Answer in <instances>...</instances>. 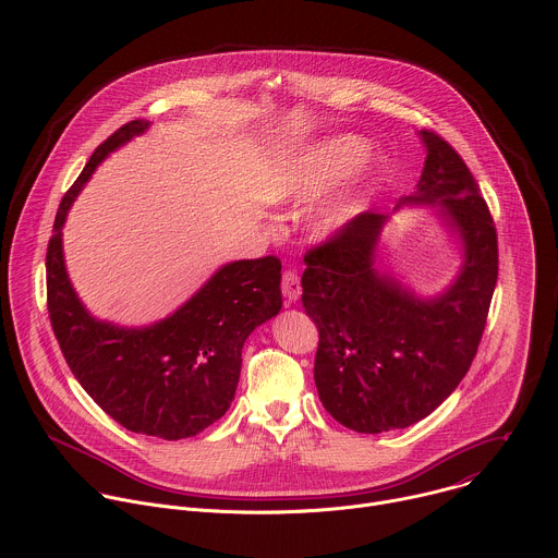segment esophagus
I'll return each instance as SVG.
<instances>
[{"instance_id":"obj_1","label":"esophagus","mask_w":558,"mask_h":558,"mask_svg":"<svg viewBox=\"0 0 558 558\" xmlns=\"http://www.w3.org/2000/svg\"><path fill=\"white\" fill-rule=\"evenodd\" d=\"M282 295L287 298L289 304L298 302L302 295V284H300V276L295 271H284L282 274Z\"/></svg>"}]
</instances>
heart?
Returning <instances> with one entry per match:
<instances>
[{"label":"heart","instance_id":"b5f03b06","mask_svg":"<svg viewBox=\"0 0 558 558\" xmlns=\"http://www.w3.org/2000/svg\"><path fill=\"white\" fill-rule=\"evenodd\" d=\"M371 154V143L360 134H338L302 145L276 163L265 198L271 205H306L325 194ZM366 177H355L325 198L308 218V231L320 243H336L368 209L371 192Z\"/></svg>","mask_w":558,"mask_h":558}]
</instances>
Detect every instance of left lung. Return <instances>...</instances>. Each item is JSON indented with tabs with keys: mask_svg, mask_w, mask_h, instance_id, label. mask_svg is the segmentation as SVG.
<instances>
[{
	"mask_svg": "<svg viewBox=\"0 0 558 558\" xmlns=\"http://www.w3.org/2000/svg\"><path fill=\"white\" fill-rule=\"evenodd\" d=\"M417 190L397 207L433 206L460 243L462 265L435 296L380 267L391 214L364 211L336 243L304 258L302 304L320 331L315 386L323 407L355 433H386L428 417L459 386L480 347L499 274L497 231L461 156L422 130Z\"/></svg>",
	"mask_w": 558,
	"mask_h": 558,
	"instance_id": "1",
	"label": "left lung"
}]
</instances>
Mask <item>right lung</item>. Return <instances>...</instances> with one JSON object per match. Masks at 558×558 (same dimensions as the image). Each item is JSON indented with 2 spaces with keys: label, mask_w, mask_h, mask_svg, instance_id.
Listing matches in <instances>:
<instances>
[{
  "label": "right lung",
  "mask_w": 558,
  "mask_h": 558,
  "mask_svg": "<svg viewBox=\"0 0 558 558\" xmlns=\"http://www.w3.org/2000/svg\"><path fill=\"white\" fill-rule=\"evenodd\" d=\"M149 125L136 119L119 128L61 198L46 254L48 313L72 375L93 400L123 428L174 441L227 413L245 340L282 308V265L274 256L227 263L174 313L145 327L99 320L86 308L63 260L68 211L106 158Z\"/></svg>",
  "instance_id": "obj_1"
}]
</instances>
